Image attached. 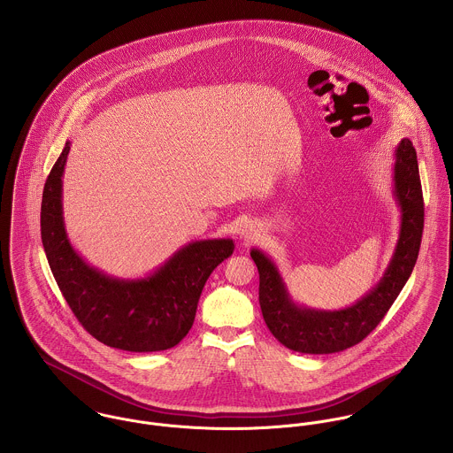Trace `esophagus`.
I'll return each instance as SVG.
<instances>
[{
	"mask_svg": "<svg viewBox=\"0 0 453 453\" xmlns=\"http://www.w3.org/2000/svg\"><path fill=\"white\" fill-rule=\"evenodd\" d=\"M239 235H241L242 241L250 242V241H253L255 237H258V230H257V226H255L253 223H244V225L241 226V230H239Z\"/></svg>",
	"mask_w": 453,
	"mask_h": 453,
	"instance_id": "obj_1",
	"label": "esophagus"
}]
</instances>
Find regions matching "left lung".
<instances>
[{
    "instance_id": "left-lung-1",
    "label": "left lung",
    "mask_w": 453,
    "mask_h": 453,
    "mask_svg": "<svg viewBox=\"0 0 453 453\" xmlns=\"http://www.w3.org/2000/svg\"><path fill=\"white\" fill-rule=\"evenodd\" d=\"M392 194L401 212L399 235L380 280L356 303L321 311L300 305L266 253L251 250L259 272V307L270 333L288 349L302 354H333L366 338L384 319L399 291L406 284L418 257L424 230V198L417 153L408 137L394 150Z\"/></svg>"
}]
</instances>
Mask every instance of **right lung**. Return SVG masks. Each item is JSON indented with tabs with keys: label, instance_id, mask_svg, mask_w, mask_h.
<instances>
[{
	"label": "right lung",
	"instance_id": "add662e5",
	"mask_svg": "<svg viewBox=\"0 0 453 453\" xmlns=\"http://www.w3.org/2000/svg\"><path fill=\"white\" fill-rule=\"evenodd\" d=\"M71 141L54 164L42 198V242L67 305L99 342L129 352L178 345L195 321L196 303L212 270L232 257V239L192 241L151 273L122 279L87 263L65 225L63 176Z\"/></svg>",
	"mask_w": 453,
	"mask_h": 453
}]
</instances>
